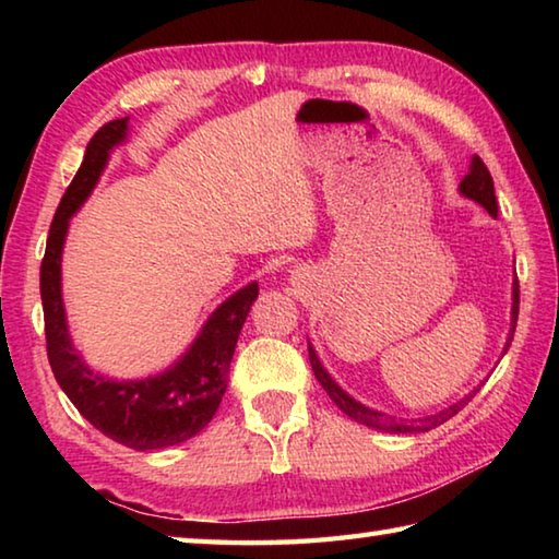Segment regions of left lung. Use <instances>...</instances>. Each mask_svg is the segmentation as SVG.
Returning a JSON list of instances; mask_svg holds the SVG:
<instances>
[{
    "instance_id": "1",
    "label": "left lung",
    "mask_w": 559,
    "mask_h": 559,
    "mask_svg": "<svg viewBox=\"0 0 559 559\" xmlns=\"http://www.w3.org/2000/svg\"><path fill=\"white\" fill-rule=\"evenodd\" d=\"M459 192L463 197H468V200L478 202L490 216H498L493 177H490L488 167L484 165V159H480L478 155H473L471 169H468V175L461 179ZM518 306H520V286H518V276H515V281H513V310H510V335H508V343H506L503 355L508 353L510 343H513V333H515V323H518ZM308 355H310V365H313V372L318 377V382L323 384V390L328 392L330 400H333L340 406V409H343L349 416V419H355L359 424H365V427L377 429V431H386V433H421V431L437 429V427H441L443 421H449L453 414H459L463 406H466L473 400V396H476V392H478V390H473L468 396H463L461 402L451 404L449 409H443L439 414L424 416V419L406 421V419H396V416H390V414H384V412L370 409V406H365V404H359L357 400H353V396H349L343 390V386H340L333 380V377L328 374L325 367L320 365L316 349H313V345H310V343H308Z\"/></svg>"
}]
</instances>
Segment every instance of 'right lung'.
Listing matches in <instances>:
<instances>
[{
    "label": "right lung",
    "mask_w": 559,
    "mask_h": 559,
    "mask_svg": "<svg viewBox=\"0 0 559 559\" xmlns=\"http://www.w3.org/2000/svg\"><path fill=\"white\" fill-rule=\"evenodd\" d=\"M128 120H110L91 138L73 182L61 197L41 261L46 353L66 396L108 439L135 451L175 447L200 433L222 404L236 340L259 296L253 281L226 298L206 320L187 353L155 377L108 380L83 362L71 343L61 296V253L69 219L88 200L108 165L110 150L128 138Z\"/></svg>",
    "instance_id": "obj_1"
}]
</instances>
